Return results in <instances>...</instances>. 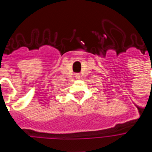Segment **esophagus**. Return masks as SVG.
I'll return each mask as SVG.
<instances>
[{
  "instance_id": "esophagus-1",
  "label": "esophagus",
  "mask_w": 152,
  "mask_h": 152,
  "mask_svg": "<svg viewBox=\"0 0 152 152\" xmlns=\"http://www.w3.org/2000/svg\"><path fill=\"white\" fill-rule=\"evenodd\" d=\"M75 77H76V79H80V73H76V75H75Z\"/></svg>"
}]
</instances>
